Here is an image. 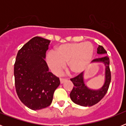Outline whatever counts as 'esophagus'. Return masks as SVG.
<instances>
[{
    "mask_svg": "<svg viewBox=\"0 0 126 126\" xmlns=\"http://www.w3.org/2000/svg\"><path fill=\"white\" fill-rule=\"evenodd\" d=\"M67 79V78H60V81H61V84H62V83H64V81H66V80Z\"/></svg>",
    "mask_w": 126,
    "mask_h": 126,
    "instance_id": "34e87169",
    "label": "esophagus"
}]
</instances>
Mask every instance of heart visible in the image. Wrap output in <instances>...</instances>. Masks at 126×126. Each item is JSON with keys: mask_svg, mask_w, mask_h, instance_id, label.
<instances>
[{"mask_svg": "<svg viewBox=\"0 0 126 126\" xmlns=\"http://www.w3.org/2000/svg\"><path fill=\"white\" fill-rule=\"evenodd\" d=\"M93 55L94 47L90 42L66 43L58 47L55 52L48 53L47 61L55 74H60L68 62L69 71L78 74L88 67Z\"/></svg>", "mask_w": 126, "mask_h": 126, "instance_id": "heart-1", "label": "heart"}]
</instances>
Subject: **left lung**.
I'll return each instance as SVG.
<instances>
[{"mask_svg": "<svg viewBox=\"0 0 126 126\" xmlns=\"http://www.w3.org/2000/svg\"><path fill=\"white\" fill-rule=\"evenodd\" d=\"M97 53L99 54L106 53V50L101 45L97 48ZM92 62H100L105 65V81L101 89L98 90H90L84 84L83 81V73L71 79L74 84V87L70 93V97L74 103L81 106L90 107L96 104L104 97L109 90L111 81V73L109 67L110 60L108 56H103L93 59Z\"/></svg>", "mask_w": 126, "mask_h": 126, "instance_id": "8db88e82", "label": "left lung"}]
</instances>
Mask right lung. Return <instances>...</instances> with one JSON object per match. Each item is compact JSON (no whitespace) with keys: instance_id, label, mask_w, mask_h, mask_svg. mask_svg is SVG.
I'll list each match as a JSON object with an SVG mask.
<instances>
[{"instance_id":"1","label":"right lung","mask_w":126,"mask_h":126,"mask_svg":"<svg viewBox=\"0 0 126 126\" xmlns=\"http://www.w3.org/2000/svg\"><path fill=\"white\" fill-rule=\"evenodd\" d=\"M50 41L35 36L18 51L14 64L16 93L20 100L32 110L48 107L59 86L58 77L48 71L45 58Z\"/></svg>"}]
</instances>
